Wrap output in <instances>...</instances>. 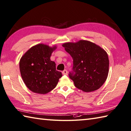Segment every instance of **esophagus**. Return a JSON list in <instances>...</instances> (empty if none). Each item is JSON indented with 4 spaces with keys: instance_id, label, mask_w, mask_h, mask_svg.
<instances>
[{
    "instance_id": "esophagus-1",
    "label": "esophagus",
    "mask_w": 131,
    "mask_h": 131,
    "mask_svg": "<svg viewBox=\"0 0 131 131\" xmlns=\"http://www.w3.org/2000/svg\"><path fill=\"white\" fill-rule=\"evenodd\" d=\"M67 73H68V72H67V71L66 70V69H64V70L62 72V74H64V75H67Z\"/></svg>"
}]
</instances>
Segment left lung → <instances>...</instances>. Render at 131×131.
Here are the masks:
<instances>
[{
  "instance_id": "8db88e82",
  "label": "left lung",
  "mask_w": 131,
  "mask_h": 131,
  "mask_svg": "<svg viewBox=\"0 0 131 131\" xmlns=\"http://www.w3.org/2000/svg\"><path fill=\"white\" fill-rule=\"evenodd\" d=\"M63 47L73 59L72 71L69 77L74 86L85 92L94 91L102 86L108 73L109 60L107 52L90 41L80 40L67 42Z\"/></svg>"
}]
</instances>
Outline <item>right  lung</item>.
<instances>
[{
  "label": "right lung",
  "instance_id": "right-lung-1",
  "mask_svg": "<svg viewBox=\"0 0 131 131\" xmlns=\"http://www.w3.org/2000/svg\"><path fill=\"white\" fill-rule=\"evenodd\" d=\"M56 48L38 44L31 47L21 57L19 63L21 76L31 92L44 94L57 86L62 74L56 70L55 63L50 60Z\"/></svg>",
  "mask_w": 131,
  "mask_h": 131
}]
</instances>
